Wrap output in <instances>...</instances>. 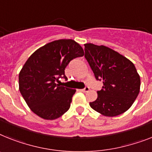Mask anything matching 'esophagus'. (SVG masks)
Returning a JSON list of instances; mask_svg holds the SVG:
<instances>
[{
	"label": "esophagus",
	"mask_w": 152,
	"mask_h": 152,
	"mask_svg": "<svg viewBox=\"0 0 152 152\" xmlns=\"http://www.w3.org/2000/svg\"><path fill=\"white\" fill-rule=\"evenodd\" d=\"M90 88L89 87H88V86H86V87L85 88H83V89H81V91H82V92H88V91H89Z\"/></svg>",
	"instance_id": "obj_1"
}]
</instances>
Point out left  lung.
I'll return each mask as SVG.
<instances>
[{
	"label": "left lung",
	"mask_w": 152,
	"mask_h": 152,
	"mask_svg": "<svg viewBox=\"0 0 152 152\" xmlns=\"http://www.w3.org/2000/svg\"><path fill=\"white\" fill-rule=\"evenodd\" d=\"M85 57L95 77L103 86L89 105L106 116H116L128 110L138 96L141 79L130 60L105 46L85 44Z\"/></svg>",
	"instance_id": "8db88e82"
}]
</instances>
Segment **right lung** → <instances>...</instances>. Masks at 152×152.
<instances>
[{"label":"right lung","mask_w":152,"mask_h":152,"mask_svg":"<svg viewBox=\"0 0 152 152\" xmlns=\"http://www.w3.org/2000/svg\"><path fill=\"white\" fill-rule=\"evenodd\" d=\"M84 56L73 39H59L39 48L28 57L18 75L19 91L34 113L44 120L59 118L69 110L76 90L56 84L69 62Z\"/></svg>","instance_id":"obj_1"}]
</instances>
